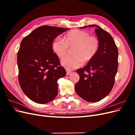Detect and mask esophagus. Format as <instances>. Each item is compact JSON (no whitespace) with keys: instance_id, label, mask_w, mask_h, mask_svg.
Segmentation results:
<instances>
[{"instance_id":"esophagus-1","label":"esophagus","mask_w":135,"mask_h":135,"mask_svg":"<svg viewBox=\"0 0 135 135\" xmlns=\"http://www.w3.org/2000/svg\"><path fill=\"white\" fill-rule=\"evenodd\" d=\"M71 73V71H70V70H66V75H69V74H70Z\"/></svg>"}]
</instances>
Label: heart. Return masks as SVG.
I'll use <instances>...</instances> for the list:
<instances>
[{
  "label": "heart",
  "mask_w": 135,
  "mask_h": 135,
  "mask_svg": "<svg viewBox=\"0 0 135 135\" xmlns=\"http://www.w3.org/2000/svg\"><path fill=\"white\" fill-rule=\"evenodd\" d=\"M100 46L99 40L88 32L74 29L69 31L64 40L56 38L52 43V50L54 54L62 58L67 54L69 48L72 49L73 56H66L61 59V64L68 69L80 67L83 60L88 62L96 55Z\"/></svg>",
  "instance_id": "b5f03b06"
}]
</instances>
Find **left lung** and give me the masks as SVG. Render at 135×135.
Masks as SVG:
<instances>
[{
  "label": "left lung",
  "instance_id": "8db88e82",
  "mask_svg": "<svg viewBox=\"0 0 135 135\" xmlns=\"http://www.w3.org/2000/svg\"><path fill=\"white\" fill-rule=\"evenodd\" d=\"M95 27L100 46L96 55L82 69L76 70L80 76L75 85L76 93L90 103L102 100L112 91L118 70V51L109 33L96 25L80 27Z\"/></svg>",
  "mask_w": 135,
  "mask_h": 135
}]
</instances>
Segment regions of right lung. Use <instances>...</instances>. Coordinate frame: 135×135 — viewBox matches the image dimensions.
I'll return each instance as SVG.
<instances>
[{
	"label": "right lung",
	"mask_w": 135,
	"mask_h": 135,
	"mask_svg": "<svg viewBox=\"0 0 135 135\" xmlns=\"http://www.w3.org/2000/svg\"><path fill=\"white\" fill-rule=\"evenodd\" d=\"M69 29L42 26L25 36L17 53L18 81L22 91L36 103L46 104L57 95V80L66 74L54 54L52 43Z\"/></svg>",
	"instance_id": "add662e5"
}]
</instances>
